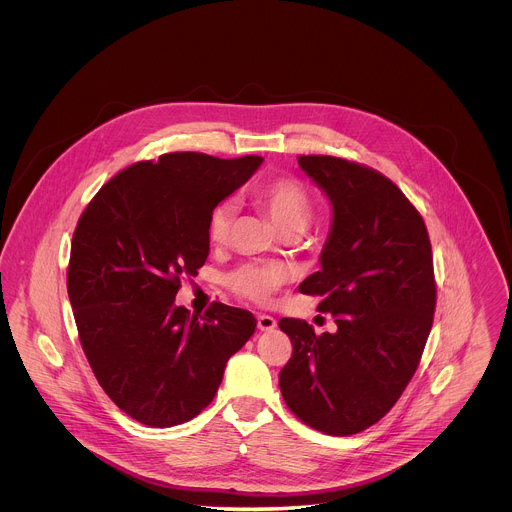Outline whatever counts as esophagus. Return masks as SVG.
I'll return each instance as SVG.
<instances>
[{"label":"esophagus","instance_id":"esophagus-1","mask_svg":"<svg viewBox=\"0 0 512 512\" xmlns=\"http://www.w3.org/2000/svg\"><path fill=\"white\" fill-rule=\"evenodd\" d=\"M278 321L272 315H258V329L260 331H274Z\"/></svg>","mask_w":512,"mask_h":512}]
</instances>
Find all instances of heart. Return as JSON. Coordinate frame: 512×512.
Instances as JSON below:
<instances>
[{
  "label": "heart",
  "mask_w": 512,
  "mask_h": 512,
  "mask_svg": "<svg viewBox=\"0 0 512 512\" xmlns=\"http://www.w3.org/2000/svg\"><path fill=\"white\" fill-rule=\"evenodd\" d=\"M254 197L280 232H301L313 215L309 191L293 177H278L262 185ZM232 217L234 209L230 203H222L213 211L209 219V240L213 244L226 242ZM226 282L236 295L254 303H266L286 282V272L276 264H244L234 270Z\"/></svg>",
  "instance_id": "obj_1"
}]
</instances>
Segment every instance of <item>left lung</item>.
Wrapping results in <instances>:
<instances>
[{
	"instance_id": "8db88e82",
	"label": "left lung",
	"mask_w": 512,
	"mask_h": 512,
	"mask_svg": "<svg viewBox=\"0 0 512 512\" xmlns=\"http://www.w3.org/2000/svg\"><path fill=\"white\" fill-rule=\"evenodd\" d=\"M297 163L333 209L321 270L299 292L321 297L337 331L280 321L293 345L280 390L303 424L353 436L388 414L420 365L436 311L432 244L416 207L378 171L331 155Z\"/></svg>"
}]
</instances>
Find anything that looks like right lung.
Listing matches in <instances>:
<instances>
[{
    "mask_svg": "<svg viewBox=\"0 0 512 512\" xmlns=\"http://www.w3.org/2000/svg\"><path fill=\"white\" fill-rule=\"evenodd\" d=\"M262 161L165 153L112 177L78 219L67 290L80 345L104 392L140 424L201 414L256 329L246 309L215 301L199 317L175 295L207 262L215 207Z\"/></svg>",
    "mask_w": 512,
    "mask_h": 512,
    "instance_id": "right-lung-1",
    "label": "right lung"
}]
</instances>
